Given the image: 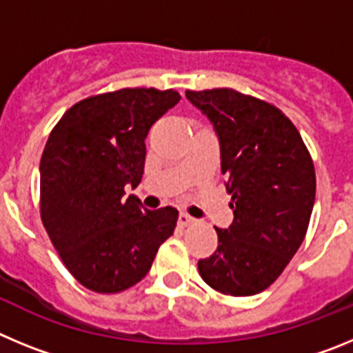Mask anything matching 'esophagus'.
Instances as JSON below:
<instances>
[{"instance_id": "obj_1", "label": "esophagus", "mask_w": 353, "mask_h": 353, "mask_svg": "<svg viewBox=\"0 0 353 353\" xmlns=\"http://www.w3.org/2000/svg\"><path fill=\"white\" fill-rule=\"evenodd\" d=\"M179 224L180 226H191V224H194V219H192L189 214L182 212V214L179 215Z\"/></svg>"}]
</instances>
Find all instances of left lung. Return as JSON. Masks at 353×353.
Instances as JSON below:
<instances>
[{
  "label": "left lung",
  "instance_id": "left-lung-1",
  "mask_svg": "<svg viewBox=\"0 0 353 353\" xmlns=\"http://www.w3.org/2000/svg\"><path fill=\"white\" fill-rule=\"evenodd\" d=\"M219 136L232 226L215 228L217 249L198 261L210 288L249 297L269 288L310 226L316 174L310 150L281 109L233 88L185 92Z\"/></svg>",
  "mask_w": 353,
  "mask_h": 353
}]
</instances>
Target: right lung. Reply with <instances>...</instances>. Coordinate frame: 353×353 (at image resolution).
I'll use <instances>...</instances> for the list:
<instances>
[{"instance_id":"obj_1","label":"right lung","mask_w":353,"mask_h":353,"mask_svg":"<svg viewBox=\"0 0 353 353\" xmlns=\"http://www.w3.org/2000/svg\"><path fill=\"white\" fill-rule=\"evenodd\" d=\"M180 101L174 90L121 88L65 111L40 159V217L68 272L84 288L118 293L148 274L174 232L173 207L143 210L138 187L150 127Z\"/></svg>"}]
</instances>
